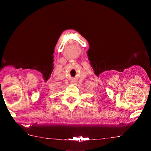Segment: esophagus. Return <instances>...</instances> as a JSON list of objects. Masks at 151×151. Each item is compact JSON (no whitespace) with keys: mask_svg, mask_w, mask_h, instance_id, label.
<instances>
[{"mask_svg":"<svg viewBox=\"0 0 151 151\" xmlns=\"http://www.w3.org/2000/svg\"><path fill=\"white\" fill-rule=\"evenodd\" d=\"M71 83H72V84H76V81H72V82H71Z\"/></svg>","mask_w":151,"mask_h":151,"instance_id":"1","label":"esophagus"}]
</instances>
